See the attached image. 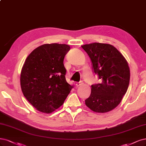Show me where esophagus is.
Returning <instances> with one entry per match:
<instances>
[{"mask_svg": "<svg viewBox=\"0 0 146 146\" xmlns=\"http://www.w3.org/2000/svg\"><path fill=\"white\" fill-rule=\"evenodd\" d=\"M83 84V82H77V83H76V86H77V87H78V86H81V85H82Z\"/></svg>", "mask_w": 146, "mask_h": 146, "instance_id": "1", "label": "esophagus"}]
</instances>
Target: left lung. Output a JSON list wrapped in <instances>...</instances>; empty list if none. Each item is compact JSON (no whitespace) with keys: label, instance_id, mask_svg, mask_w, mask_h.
I'll use <instances>...</instances> for the list:
<instances>
[{"label":"left lung","instance_id":"obj_1","mask_svg":"<svg viewBox=\"0 0 146 146\" xmlns=\"http://www.w3.org/2000/svg\"><path fill=\"white\" fill-rule=\"evenodd\" d=\"M101 83L91 86V94L85 104L92 111L106 113L121 103L130 81V69L127 60L112 44L93 43L84 44Z\"/></svg>","mask_w":146,"mask_h":146}]
</instances>
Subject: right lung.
<instances>
[{
	"label": "right lung",
	"mask_w": 146,
	"mask_h": 146,
	"mask_svg": "<svg viewBox=\"0 0 146 146\" xmlns=\"http://www.w3.org/2000/svg\"><path fill=\"white\" fill-rule=\"evenodd\" d=\"M66 44H44L30 53L22 67L21 86L25 97L38 111L50 113L63 104L73 86L67 83Z\"/></svg>",
	"instance_id": "add662e5"
}]
</instances>
